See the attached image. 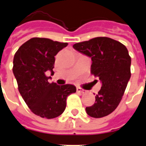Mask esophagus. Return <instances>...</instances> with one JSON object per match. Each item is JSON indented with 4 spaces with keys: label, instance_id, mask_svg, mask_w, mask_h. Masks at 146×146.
Listing matches in <instances>:
<instances>
[{
    "label": "esophagus",
    "instance_id": "obj_1",
    "mask_svg": "<svg viewBox=\"0 0 146 146\" xmlns=\"http://www.w3.org/2000/svg\"><path fill=\"white\" fill-rule=\"evenodd\" d=\"M76 91H77V92H79V93H81V94H84V93H86L85 90H84V89L80 88H76Z\"/></svg>",
    "mask_w": 146,
    "mask_h": 146
}]
</instances>
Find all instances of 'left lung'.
<instances>
[{
	"label": "left lung",
	"mask_w": 146,
	"mask_h": 146,
	"mask_svg": "<svg viewBox=\"0 0 146 146\" xmlns=\"http://www.w3.org/2000/svg\"><path fill=\"white\" fill-rule=\"evenodd\" d=\"M73 47L92 58L91 73L102 83L95 104L86 107V112L95 118L108 116L118 106L131 78V58L127 49L106 36L76 43Z\"/></svg>",
	"instance_id": "1"
}]
</instances>
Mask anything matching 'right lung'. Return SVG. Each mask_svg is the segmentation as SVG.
<instances>
[{"mask_svg": "<svg viewBox=\"0 0 146 146\" xmlns=\"http://www.w3.org/2000/svg\"><path fill=\"white\" fill-rule=\"evenodd\" d=\"M67 43L48 38L33 37L25 42L15 54L13 73L19 92L28 107L42 118L60 116L66 106L68 95L76 92L73 84L58 85L49 83L47 73L54 74V56Z\"/></svg>", "mask_w": 146, "mask_h": 146, "instance_id": "obj_1", "label": "right lung"}]
</instances>
